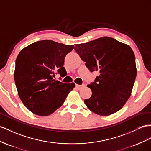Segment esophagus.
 Listing matches in <instances>:
<instances>
[{
    "mask_svg": "<svg viewBox=\"0 0 151 151\" xmlns=\"http://www.w3.org/2000/svg\"><path fill=\"white\" fill-rule=\"evenodd\" d=\"M76 86L77 88H78V89H81L82 88H84L85 86V84H82V85H79V84H76Z\"/></svg>",
    "mask_w": 151,
    "mask_h": 151,
    "instance_id": "esophagus-1",
    "label": "esophagus"
}]
</instances>
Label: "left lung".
<instances>
[{"label": "left lung", "mask_w": 151, "mask_h": 151, "mask_svg": "<svg viewBox=\"0 0 151 151\" xmlns=\"http://www.w3.org/2000/svg\"><path fill=\"white\" fill-rule=\"evenodd\" d=\"M75 50L91 72H100L95 81L87 85L92 91L91 97L84 100L88 108L102 116L119 111L130 97L137 76L131 48L104 36L76 44Z\"/></svg>", "instance_id": "1"}]
</instances>
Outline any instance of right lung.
<instances>
[{
    "label": "right lung",
    "mask_w": 151,
    "mask_h": 151,
    "mask_svg": "<svg viewBox=\"0 0 151 151\" xmlns=\"http://www.w3.org/2000/svg\"><path fill=\"white\" fill-rule=\"evenodd\" d=\"M74 49L52 40L30 44L18 54L14 79L18 94L29 111L36 115L48 116L63 104L75 84L54 79L56 72L66 75L63 67L66 55Z\"/></svg>",
    "instance_id": "1"
}]
</instances>
